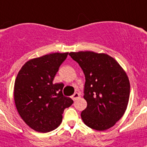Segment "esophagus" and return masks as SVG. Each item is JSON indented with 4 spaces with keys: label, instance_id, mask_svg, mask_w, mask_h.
Returning <instances> with one entry per match:
<instances>
[{
    "label": "esophagus",
    "instance_id": "34e87169",
    "mask_svg": "<svg viewBox=\"0 0 147 147\" xmlns=\"http://www.w3.org/2000/svg\"><path fill=\"white\" fill-rule=\"evenodd\" d=\"M80 93H79V92H75L74 94L72 95V99L74 100H76V99H78V98H80Z\"/></svg>",
    "mask_w": 147,
    "mask_h": 147
}]
</instances>
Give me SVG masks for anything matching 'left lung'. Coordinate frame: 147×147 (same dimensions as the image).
<instances>
[{
    "mask_svg": "<svg viewBox=\"0 0 147 147\" xmlns=\"http://www.w3.org/2000/svg\"><path fill=\"white\" fill-rule=\"evenodd\" d=\"M86 77L84 98L87 107L81 113L89 128L104 131L118 122L125 112L130 83L124 70L113 58L94 52L70 53Z\"/></svg>",
    "mask_w": 147,
    "mask_h": 147,
    "instance_id": "1",
    "label": "left lung"
}]
</instances>
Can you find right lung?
Here are the masks:
<instances>
[{
    "label": "right lung",
    "mask_w": 147,
    "mask_h": 147,
    "mask_svg": "<svg viewBox=\"0 0 147 147\" xmlns=\"http://www.w3.org/2000/svg\"><path fill=\"white\" fill-rule=\"evenodd\" d=\"M67 55L55 53L29 60L17 75L16 107L24 122L36 131L46 133L59 127L65 109L74 103L63 95L62 82H53Z\"/></svg>",
    "instance_id": "right-lung-1"
}]
</instances>
